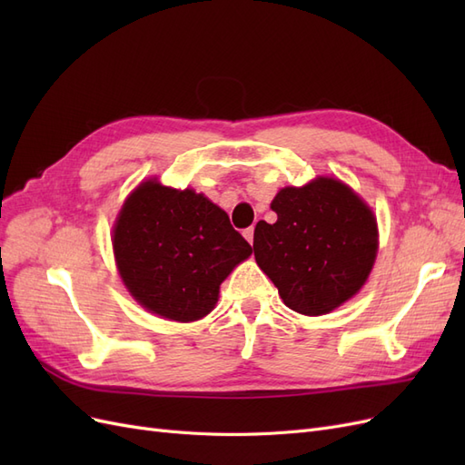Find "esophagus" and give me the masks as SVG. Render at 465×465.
I'll list each match as a JSON object with an SVG mask.
<instances>
[{"instance_id":"esophagus-1","label":"esophagus","mask_w":465,"mask_h":465,"mask_svg":"<svg viewBox=\"0 0 465 465\" xmlns=\"http://www.w3.org/2000/svg\"><path fill=\"white\" fill-rule=\"evenodd\" d=\"M244 238L246 241L250 242V244H254V227H248V229H244Z\"/></svg>"}]
</instances>
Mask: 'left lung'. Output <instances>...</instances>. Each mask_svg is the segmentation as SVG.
<instances>
[{"mask_svg": "<svg viewBox=\"0 0 465 465\" xmlns=\"http://www.w3.org/2000/svg\"><path fill=\"white\" fill-rule=\"evenodd\" d=\"M273 224L260 221L254 256L291 311L322 316L367 283L378 252L372 209L343 182L318 176L281 190Z\"/></svg>", "mask_w": 465, "mask_h": 465, "instance_id": "8db88e82", "label": "left lung"}]
</instances>
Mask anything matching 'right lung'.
Returning a JSON list of instances; mask_svg holds the SVG:
<instances>
[{"label": "right lung", "mask_w": 465, "mask_h": 465, "mask_svg": "<svg viewBox=\"0 0 465 465\" xmlns=\"http://www.w3.org/2000/svg\"><path fill=\"white\" fill-rule=\"evenodd\" d=\"M120 277L149 312L193 322L213 311L219 287L252 246L229 215L193 190L142 182L112 229Z\"/></svg>", "instance_id": "1"}]
</instances>
